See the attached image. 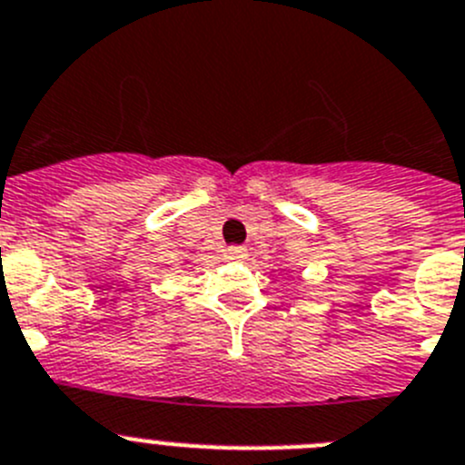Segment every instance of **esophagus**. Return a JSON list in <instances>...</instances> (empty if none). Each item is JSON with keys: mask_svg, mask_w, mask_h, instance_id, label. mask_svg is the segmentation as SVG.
I'll use <instances>...</instances> for the list:
<instances>
[{"mask_svg": "<svg viewBox=\"0 0 465 465\" xmlns=\"http://www.w3.org/2000/svg\"><path fill=\"white\" fill-rule=\"evenodd\" d=\"M227 259L229 262H242V259L248 257V250L242 248V245H232V248H227Z\"/></svg>", "mask_w": 465, "mask_h": 465, "instance_id": "obj_1", "label": "esophagus"}]
</instances>
